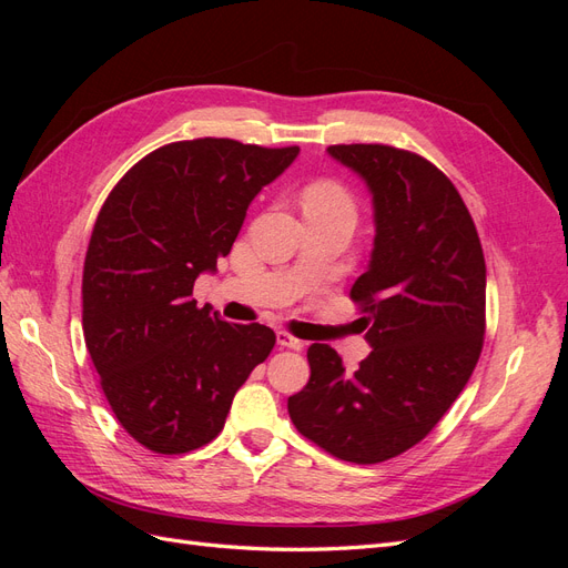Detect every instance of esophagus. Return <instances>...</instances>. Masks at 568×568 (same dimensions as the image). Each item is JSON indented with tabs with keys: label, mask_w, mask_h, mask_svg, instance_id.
<instances>
[{
	"label": "esophagus",
	"mask_w": 568,
	"mask_h": 568,
	"mask_svg": "<svg viewBox=\"0 0 568 568\" xmlns=\"http://www.w3.org/2000/svg\"><path fill=\"white\" fill-rule=\"evenodd\" d=\"M277 346L280 348H288V351H301L303 348V341L294 338V336L286 334V332H277Z\"/></svg>",
	"instance_id": "obj_1"
}]
</instances>
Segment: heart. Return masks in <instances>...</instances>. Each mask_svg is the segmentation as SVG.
Masks as SVG:
<instances>
[{
	"label": "heart",
	"mask_w": 568,
	"mask_h": 568,
	"mask_svg": "<svg viewBox=\"0 0 568 568\" xmlns=\"http://www.w3.org/2000/svg\"><path fill=\"white\" fill-rule=\"evenodd\" d=\"M305 211H341L353 215V199L348 189L336 180H315L303 192Z\"/></svg>",
	"instance_id": "obj_1"
}]
</instances>
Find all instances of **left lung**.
<instances>
[{"label":"left lung","instance_id":"8db88e82","mask_svg":"<svg viewBox=\"0 0 568 568\" xmlns=\"http://www.w3.org/2000/svg\"><path fill=\"white\" fill-rule=\"evenodd\" d=\"M326 153L372 194L374 248L351 288L372 353L346 372L332 346L313 343L311 382L288 415L334 457L376 464L417 445L467 386L486 334V261L467 205L434 163L386 144Z\"/></svg>","mask_w":568,"mask_h":568}]
</instances>
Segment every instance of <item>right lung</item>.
I'll return each mask as SVG.
<instances>
[{"instance_id":"right-lung-1","label":"right lung","mask_w":568,"mask_h":568,"mask_svg":"<svg viewBox=\"0 0 568 568\" xmlns=\"http://www.w3.org/2000/svg\"><path fill=\"white\" fill-rule=\"evenodd\" d=\"M298 151L215 136L165 144L101 205L84 255L82 332L115 419L144 448L182 455L211 443L274 348L270 326L225 322L192 291Z\"/></svg>"}]
</instances>
